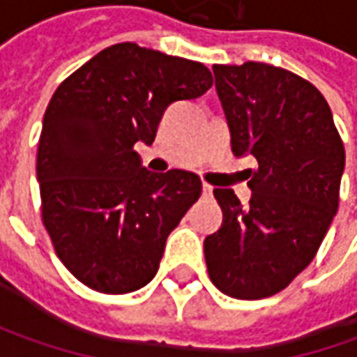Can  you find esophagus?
Here are the masks:
<instances>
[{"mask_svg":"<svg viewBox=\"0 0 357 357\" xmlns=\"http://www.w3.org/2000/svg\"><path fill=\"white\" fill-rule=\"evenodd\" d=\"M202 192H204V197H211L213 195V186L208 185V183H202Z\"/></svg>","mask_w":357,"mask_h":357,"instance_id":"esophagus-1","label":"esophagus"}]
</instances>
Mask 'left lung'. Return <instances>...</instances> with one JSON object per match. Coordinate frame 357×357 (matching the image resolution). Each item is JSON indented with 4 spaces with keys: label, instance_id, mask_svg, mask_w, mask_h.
Instances as JSON below:
<instances>
[{
    "label": "left lung",
    "instance_id": "8db88e82",
    "mask_svg": "<svg viewBox=\"0 0 357 357\" xmlns=\"http://www.w3.org/2000/svg\"><path fill=\"white\" fill-rule=\"evenodd\" d=\"M236 157L258 169L246 206L214 188L220 228L204 238L213 284L230 298L278 294L308 266L337 213L346 151L330 105L310 81L266 63L213 65Z\"/></svg>",
    "mask_w": 357,
    "mask_h": 357
}]
</instances>
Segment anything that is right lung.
<instances>
[{
  "label": "right lung",
  "instance_id": "right-lung-1",
  "mask_svg": "<svg viewBox=\"0 0 357 357\" xmlns=\"http://www.w3.org/2000/svg\"><path fill=\"white\" fill-rule=\"evenodd\" d=\"M211 87L202 63L117 43L53 93L37 149L41 220L59 260L91 290L129 294L155 278L202 183L178 169L146 171L135 144L155 141L169 105Z\"/></svg>",
  "mask_w": 357,
  "mask_h": 357
}]
</instances>
